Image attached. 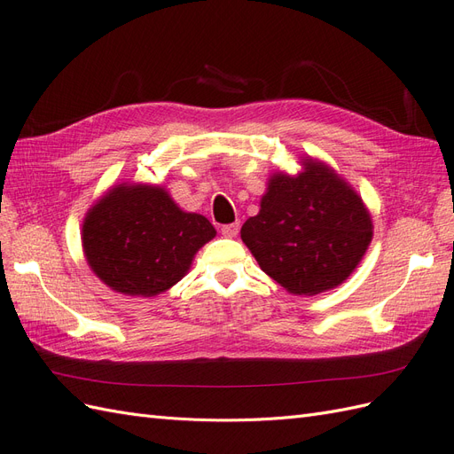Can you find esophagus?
Segmentation results:
<instances>
[{
	"label": "esophagus",
	"instance_id": "esophagus-1",
	"mask_svg": "<svg viewBox=\"0 0 454 454\" xmlns=\"http://www.w3.org/2000/svg\"><path fill=\"white\" fill-rule=\"evenodd\" d=\"M239 229H240V223H239V222L223 225V227H222V235L227 237V239H232V237L239 235Z\"/></svg>",
	"mask_w": 454,
	"mask_h": 454
}]
</instances>
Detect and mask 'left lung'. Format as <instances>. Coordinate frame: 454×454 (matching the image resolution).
Listing matches in <instances>:
<instances>
[{"label": "left lung", "mask_w": 454, "mask_h": 454, "mask_svg": "<svg viewBox=\"0 0 454 454\" xmlns=\"http://www.w3.org/2000/svg\"><path fill=\"white\" fill-rule=\"evenodd\" d=\"M295 176H270L259 214L240 229L259 267L294 295L345 282L373 239L362 197L325 162L303 159Z\"/></svg>", "instance_id": "8db88e82"}]
</instances>
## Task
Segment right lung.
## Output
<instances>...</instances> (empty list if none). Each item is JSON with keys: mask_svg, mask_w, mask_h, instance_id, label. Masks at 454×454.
<instances>
[{"mask_svg": "<svg viewBox=\"0 0 454 454\" xmlns=\"http://www.w3.org/2000/svg\"><path fill=\"white\" fill-rule=\"evenodd\" d=\"M215 237L200 214L184 212L168 191L119 184L87 212L81 240L92 272L112 290L153 297L180 282Z\"/></svg>", "mask_w": 454, "mask_h": 454, "instance_id": "add662e5", "label": "right lung"}]
</instances>
